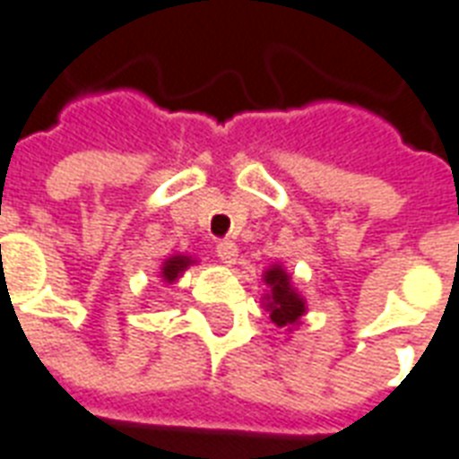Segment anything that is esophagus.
<instances>
[{
    "label": "esophagus",
    "mask_w": 459,
    "mask_h": 459,
    "mask_svg": "<svg viewBox=\"0 0 459 459\" xmlns=\"http://www.w3.org/2000/svg\"><path fill=\"white\" fill-rule=\"evenodd\" d=\"M216 255L221 258V263L236 265V260H238V246L233 240H221L219 246H216Z\"/></svg>",
    "instance_id": "esophagus-1"
}]
</instances>
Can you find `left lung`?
<instances>
[{
	"label": "left lung",
	"instance_id": "1",
	"mask_svg": "<svg viewBox=\"0 0 459 459\" xmlns=\"http://www.w3.org/2000/svg\"><path fill=\"white\" fill-rule=\"evenodd\" d=\"M263 280L270 288V292L265 295V307L270 312V319L282 329L299 325V317L307 312V305H305V299H302L298 290L292 288V280L285 273V268L273 265V268L265 270Z\"/></svg>",
	"mask_w": 459,
	"mask_h": 459
}]
</instances>
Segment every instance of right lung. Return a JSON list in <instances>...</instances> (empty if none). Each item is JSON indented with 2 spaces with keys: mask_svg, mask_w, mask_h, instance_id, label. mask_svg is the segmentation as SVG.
Returning a JSON list of instances; mask_svg holds the SVG:
<instances>
[{
  "mask_svg": "<svg viewBox=\"0 0 459 459\" xmlns=\"http://www.w3.org/2000/svg\"><path fill=\"white\" fill-rule=\"evenodd\" d=\"M196 260L191 258V255H171V258L164 260V265H161V280L164 282H177V278H181V273L194 265Z\"/></svg>",
  "mask_w": 459,
  "mask_h": 459,
  "instance_id": "1",
  "label": "right lung"
}]
</instances>
